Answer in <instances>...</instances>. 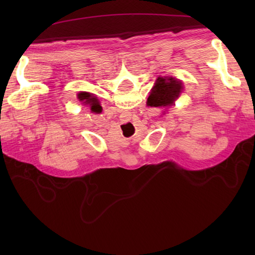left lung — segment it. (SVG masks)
<instances>
[{"label": "left lung", "instance_id": "obj_1", "mask_svg": "<svg viewBox=\"0 0 255 255\" xmlns=\"http://www.w3.org/2000/svg\"><path fill=\"white\" fill-rule=\"evenodd\" d=\"M182 82L174 78H161L155 81V84L150 92L147 105L151 107H167L174 104L175 100L182 93Z\"/></svg>", "mask_w": 255, "mask_h": 255}]
</instances>
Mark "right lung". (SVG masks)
Instances as JSON below:
<instances>
[{"label": "right lung", "instance_id": "obj_1", "mask_svg": "<svg viewBox=\"0 0 255 255\" xmlns=\"http://www.w3.org/2000/svg\"><path fill=\"white\" fill-rule=\"evenodd\" d=\"M78 99L81 102H83V104L90 105L92 113L100 114L102 112V106L100 104L99 100H97L96 97L92 95L91 93H88V92H81V93L78 94Z\"/></svg>", "mask_w": 255, "mask_h": 255}]
</instances>
